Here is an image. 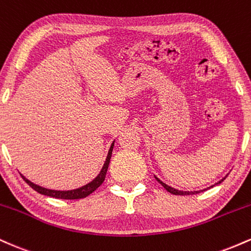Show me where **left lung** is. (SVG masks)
<instances>
[{
	"instance_id": "obj_1",
	"label": "left lung",
	"mask_w": 251,
	"mask_h": 251,
	"mask_svg": "<svg viewBox=\"0 0 251 251\" xmlns=\"http://www.w3.org/2000/svg\"><path fill=\"white\" fill-rule=\"evenodd\" d=\"M226 176H227V175H226ZM226 177H224V178H222L221 180H218L217 183L215 184V185H217V184H221L222 181H223L224 179H226ZM154 178H155V179H157L158 181H159L160 184H162V185L164 186V188H165L166 190H168V191L170 192V194H174V195H179V196H186V195H195V194H200L201 191H205V190H208V189H210V188H212V186H215V185H211V186H209V188H206V189H204V190H200V191H181V190H177V189L172 188V186L168 185V184L163 183V181L160 180L159 178H158V177H155V176H154Z\"/></svg>"
}]
</instances>
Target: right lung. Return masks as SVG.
Returning a JSON list of instances; mask_svg holds the SVG:
<instances>
[{"label": "right lung", "mask_w": 251, "mask_h": 251, "mask_svg": "<svg viewBox=\"0 0 251 251\" xmlns=\"http://www.w3.org/2000/svg\"><path fill=\"white\" fill-rule=\"evenodd\" d=\"M113 146H114V142L111 144V148L108 150L107 157H106V160L105 163H103L102 169L100 170L99 175H98L93 180H91L89 183L86 184V185L80 186V188L77 189H73V190L47 189V188H43V186L37 185V184L33 183V181H30L29 179H27L24 175H21V177L24 178V180L30 186V188H33L35 191H37L41 195L50 196V197H53V198H61V200H80V198H85L87 197L88 195H91L93 191H96V190L103 183V180H105L106 172H107L109 160H111V157H112V151H113Z\"/></svg>", "instance_id": "right-lung-1"}]
</instances>
